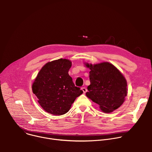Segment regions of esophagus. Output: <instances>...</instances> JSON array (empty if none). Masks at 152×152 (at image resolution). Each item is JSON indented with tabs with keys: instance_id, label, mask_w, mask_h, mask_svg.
<instances>
[{
	"instance_id": "34e87169",
	"label": "esophagus",
	"mask_w": 152,
	"mask_h": 152,
	"mask_svg": "<svg viewBox=\"0 0 152 152\" xmlns=\"http://www.w3.org/2000/svg\"><path fill=\"white\" fill-rule=\"evenodd\" d=\"M81 90L83 91V93H85L86 91H87V89H86L85 87H82V88H81Z\"/></svg>"
}]
</instances>
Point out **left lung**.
I'll list each match as a JSON object with an SVG mask.
<instances>
[{
    "label": "left lung",
    "mask_w": 152,
    "mask_h": 152,
    "mask_svg": "<svg viewBox=\"0 0 152 152\" xmlns=\"http://www.w3.org/2000/svg\"><path fill=\"white\" fill-rule=\"evenodd\" d=\"M90 68V85L86 96L98 104L100 110L110 113L118 108L127 96V82L113 64L102 62L93 66L86 64Z\"/></svg>",
    "instance_id": "1"
}]
</instances>
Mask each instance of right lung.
<instances>
[{
    "label": "right lung",
    "instance_id": "obj_1",
    "mask_svg": "<svg viewBox=\"0 0 152 152\" xmlns=\"http://www.w3.org/2000/svg\"><path fill=\"white\" fill-rule=\"evenodd\" d=\"M71 66V61L66 59L48 62L33 83L32 91L48 113L56 115L67 113L76 97L83 93L68 73Z\"/></svg>",
    "mask_w": 152,
    "mask_h": 152
}]
</instances>
